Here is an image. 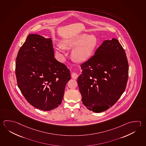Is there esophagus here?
I'll list each match as a JSON object with an SVG mask.
<instances>
[{"mask_svg":"<svg viewBox=\"0 0 146 146\" xmlns=\"http://www.w3.org/2000/svg\"><path fill=\"white\" fill-rule=\"evenodd\" d=\"M71 77L72 78H73V79H76L77 77H78V75H77L76 73H75V72H73L71 75Z\"/></svg>","mask_w":146,"mask_h":146,"instance_id":"obj_1","label":"esophagus"}]
</instances>
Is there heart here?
<instances>
[{
    "mask_svg": "<svg viewBox=\"0 0 146 146\" xmlns=\"http://www.w3.org/2000/svg\"><path fill=\"white\" fill-rule=\"evenodd\" d=\"M98 44V40L96 36L82 33L64 40L61 42V46L63 48L68 50L72 49L75 46L72 51V57L76 61L83 62L87 60L91 57ZM61 47H56L57 52H62V48Z\"/></svg>",
    "mask_w": 146,
    "mask_h": 146,
    "instance_id": "b5f03b06",
    "label": "heart"
}]
</instances>
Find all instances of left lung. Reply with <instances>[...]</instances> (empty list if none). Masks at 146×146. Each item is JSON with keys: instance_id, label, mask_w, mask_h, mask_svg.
Here are the masks:
<instances>
[{"instance_id": "1", "label": "left lung", "mask_w": 146, "mask_h": 146, "mask_svg": "<svg viewBox=\"0 0 146 146\" xmlns=\"http://www.w3.org/2000/svg\"><path fill=\"white\" fill-rule=\"evenodd\" d=\"M80 66L77 83L83 104L98 113L113 106L125 90L129 75L126 54L118 40L104 41Z\"/></svg>"}]
</instances>
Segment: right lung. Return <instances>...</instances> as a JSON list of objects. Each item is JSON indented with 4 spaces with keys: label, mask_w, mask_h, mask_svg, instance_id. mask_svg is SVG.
<instances>
[{
    "label": "right lung",
    "mask_w": 146,
    "mask_h": 146,
    "mask_svg": "<svg viewBox=\"0 0 146 146\" xmlns=\"http://www.w3.org/2000/svg\"><path fill=\"white\" fill-rule=\"evenodd\" d=\"M15 74L26 100L44 111L55 109L63 99L70 70L54 57L52 40L30 34L17 54Z\"/></svg>",
    "instance_id": "1"
}]
</instances>
